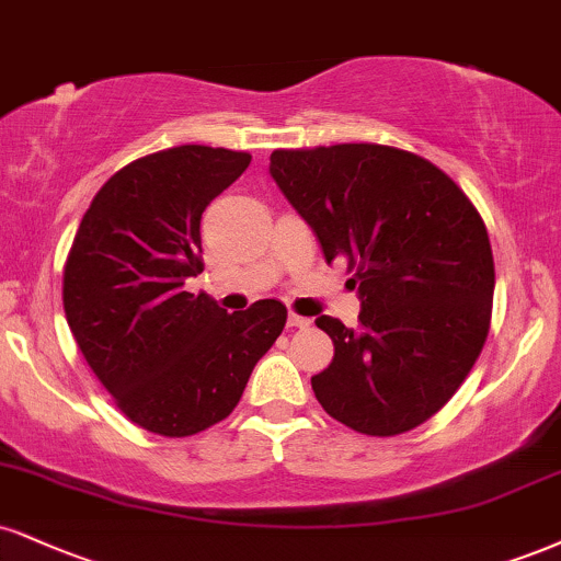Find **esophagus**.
<instances>
[{
    "label": "esophagus",
    "instance_id": "34e87169",
    "mask_svg": "<svg viewBox=\"0 0 561 561\" xmlns=\"http://www.w3.org/2000/svg\"><path fill=\"white\" fill-rule=\"evenodd\" d=\"M287 327L289 329H308L310 319H306V316H298V313H289L287 316Z\"/></svg>",
    "mask_w": 561,
    "mask_h": 561
}]
</instances>
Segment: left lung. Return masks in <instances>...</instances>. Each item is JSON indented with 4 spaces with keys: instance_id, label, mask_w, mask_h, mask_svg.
<instances>
[{
    "instance_id": "8db88e82",
    "label": "left lung",
    "mask_w": 561,
    "mask_h": 561,
    "mask_svg": "<svg viewBox=\"0 0 561 561\" xmlns=\"http://www.w3.org/2000/svg\"><path fill=\"white\" fill-rule=\"evenodd\" d=\"M272 178L327 263L347 261L357 329L319 316L334 342L310 379L334 421L366 436L413 431L451 400L481 355L494 302L485 225L449 174L379 144L276 148Z\"/></svg>"
}]
</instances>
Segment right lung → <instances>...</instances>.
Returning <instances> with one entry per match:
<instances>
[{
    "label": "right lung",
    "instance_id": "1",
    "mask_svg": "<svg viewBox=\"0 0 561 561\" xmlns=\"http://www.w3.org/2000/svg\"><path fill=\"white\" fill-rule=\"evenodd\" d=\"M251 153L174 146L135 159L93 195L65 261L70 332L135 426L193 436L225 421L287 323L279 300L227 313L185 293L204 272L201 214Z\"/></svg>",
    "mask_w": 561,
    "mask_h": 561
}]
</instances>
